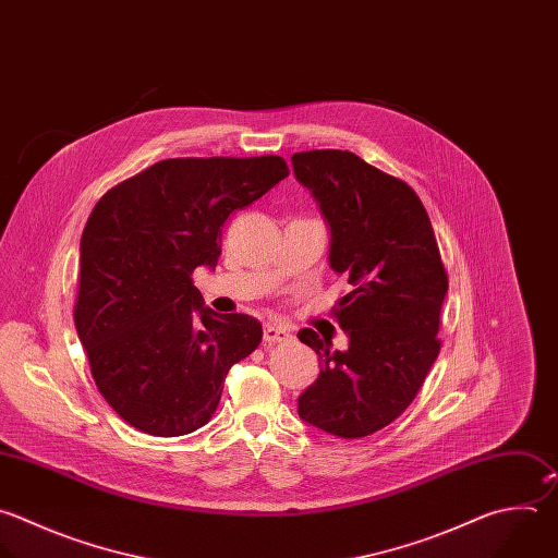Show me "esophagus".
<instances>
[{
  "label": "esophagus",
  "instance_id": "34e87169",
  "mask_svg": "<svg viewBox=\"0 0 558 558\" xmlns=\"http://www.w3.org/2000/svg\"><path fill=\"white\" fill-rule=\"evenodd\" d=\"M289 339H291V332L280 324H267L265 330H263V341L269 343V345L280 343V341H289Z\"/></svg>",
  "mask_w": 558,
  "mask_h": 558
}]
</instances>
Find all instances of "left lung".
<instances>
[{"mask_svg":"<svg viewBox=\"0 0 558 558\" xmlns=\"http://www.w3.org/2000/svg\"><path fill=\"white\" fill-rule=\"evenodd\" d=\"M291 163L330 226V267L352 287L330 311L345 350L313 328L298 332L322 361L298 414L326 434L363 438L408 410L434 365L447 271L427 210L403 179L335 148L295 153Z\"/></svg>","mask_w":558,"mask_h":558,"instance_id":"8db88e82","label":"left lung"}]
</instances>
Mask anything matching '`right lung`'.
I'll list each match as a JSON object with an SVG mask.
<instances>
[{
    "mask_svg": "<svg viewBox=\"0 0 558 558\" xmlns=\"http://www.w3.org/2000/svg\"><path fill=\"white\" fill-rule=\"evenodd\" d=\"M289 174L278 155L161 159L118 183L81 239L74 304L92 377L131 427L161 438L204 427L230 367L263 339L258 319L204 306L221 228Z\"/></svg>",
    "mask_w": 558,
    "mask_h": 558,
    "instance_id": "right-lung-1",
    "label": "right lung"
}]
</instances>
